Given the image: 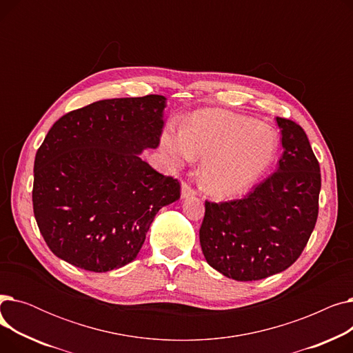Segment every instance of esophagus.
<instances>
[{"label":"esophagus","mask_w":353,"mask_h":353,"mask_svg":"<svg viewBox=\"0 0 353 353\" xmlns=\"http://www.w3.org/2000/svg\"><path fill=\"white\" fill-rule=\"evenodd\" d=\"M194 194V190L189 186L188 183H181V197L186 199V197H190Z\"/></svg>","instance_id":"obj_1"}]
</instances>
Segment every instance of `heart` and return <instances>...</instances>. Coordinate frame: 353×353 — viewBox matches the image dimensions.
Returning <instances> with one entry per match:
<instances>
[{"mask_svg":"<svg viewBox=\"0 0 353 353\" xmlns=\"http://www.w3.org/2000/svg\"><path fill=\"white\" fill-rule=\"evenodd\" d=\"M163 147L174 164L205 159L203 190L216 199L234 197L261 179L274 160L279 137L269 125L226 110H200L183 132H165Z\"/></svg>","mask_w":353,"mask_h":353,"instance_id":"heart-1","label":"heart"}]
</instances>
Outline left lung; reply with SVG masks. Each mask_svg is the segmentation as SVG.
<instances>
[{
  "instance_id": "8db88e82",
  "label": "left lung",
  "mask_w": 353,
  "mask_h": 353,
  "mask_svg": "<svg viewBox=\"0 0 353 353\" xmlns=\"http://www.w3.org/2000/svg\"><path fill=\"white\" fill-rule=\"evenodd\" d=\"M282 133L279 167L243 199L206 201L199 232L206 262L230 279L261 281L292 266L319 212L321 167L303 128L276 117Z\"/></svg>"
}]
</instances>
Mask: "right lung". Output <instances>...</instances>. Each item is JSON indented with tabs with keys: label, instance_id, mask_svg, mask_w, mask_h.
<instances>
[{
	"label": "right lung",
	"instance_id": "right-lung-1",
	"mask_svg": "<svg viewBox=\"0 0 353 353\" xmlns=\"http://www.w3.org/2000/svg\"><path fill=\"white\" fill-rule=\"evenodd\" d=\"M165 97L96 101L55 121L34 161L32 208L50 250L67 263L108 272L137 257L157 212L180 183L141 160L156 148Z\"/></svg>",
	"mask_w": 353,
	"mask_h": 353
}]
</instances>
